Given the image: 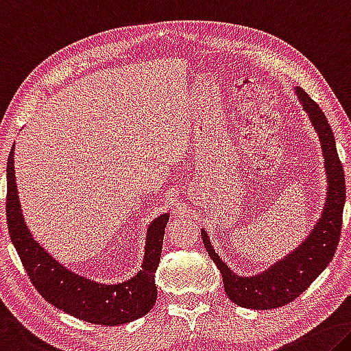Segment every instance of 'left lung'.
<instances>
[{
    "instance_id": "obj_1",
    "label": "left lung",
    "mask_w": 351,
    "mask_h": 351,
    "mask_svg": "<svg viewBox=\"0 0 351 351\" xmlns=\"http://www.w3.org/2000/svg\"><path fill=\"white\" fill-rule=\"evenodd\" d=\"M293 90L319 136L325 159L326 197L324 209L319 220L313 225V230L293 252L276 261L269 269L252 276H242L232 271L215 253L208 232L202 230L204 248L220 270L228 298L247 309H275L293 302L326 269L341 237L342 213L346 204V176L337 156L335 134L319 104L313 101L302 87H293Z\"/></svg>"
}]
</instances>
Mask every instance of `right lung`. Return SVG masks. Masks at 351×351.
Returning <instances> with one entry per match:
<instances>
[{
    "mask_svg": "<svg viewBox=\"0 0 351 351\" xmlns=\"http://www.w3.org/2000/svg\"><path fill=\"white\" fill-rule=\"evenodd\" d=\"M14 152L12 148L5 170L9 236L37 292L58 309L95 325H123L148 314L158 298L154 274L162 253L164 232L170 214L156 217L148 225L142 269L134 276L117 285L88 280L56 261L31 234L16 191Z\"/></svg>",
    "mask_w": 351,
    "mask_h": 351,
    "instance_id": "obj_1",
    "label": "right lung"
}]
</instances>
